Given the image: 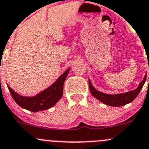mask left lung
<instances>
[{"instance_id":"1","label":"left lung","mask_w":149,"mask_h":149,"mask_svg":"<svg viewBox=\"0 0 149 149\" xmlns=\"http://www.w3.org/2000/svg\"><path fill=\"white\" fill-rule=\"evenodd\" d=\"M149 69V68H148ZM146 80V74L144 76V78L142 80L141 82L139 84L138 86L135 90L131 91H128L126 93H117V94H107V93H102L101 91H98L93 87L91 82L90 79H88V84L89 88H90V92L96 99L102 102L104 104L108 105L111 106H124V105L128 104V103L132 102L138 95L139 92L141 91V88L144 85ZM149 82V79H148Z\"/></svg>"}]
</instances>
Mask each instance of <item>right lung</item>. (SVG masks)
I'll return each mask as SVG.
<instances>
[{
	"label": "right lung",
	"instance_id": "1",
	"mask_svg": "<svg viewBox=\"0 0 149 149\" xmlns=\"http://www.w3.org/2000/svg\"><path fill=\"white\" fill-rule=\"evenodd\" d=\"M70 68L61 75L52 85L33 96H23L7 85L14 101L23 109L33 112L47 110L54 106L62 98L63 84Z\"/></svg>",
	"mask_w": 149,
	"mask_h": 149
}]
</instances>
